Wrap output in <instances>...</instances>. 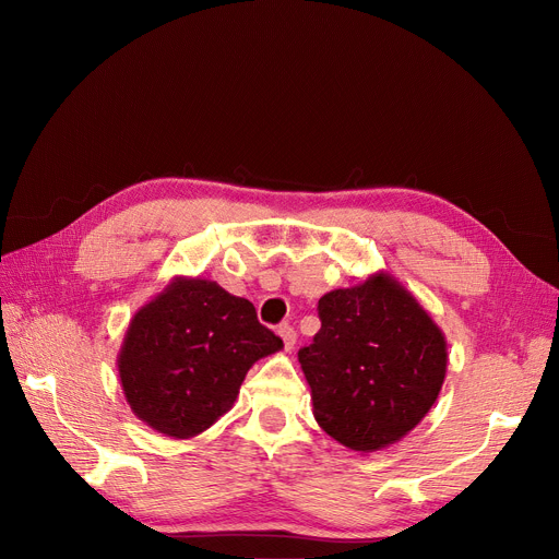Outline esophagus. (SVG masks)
Instances as JSON below:
<instances>
[{"instance_id": "1", "label": "esophagus", "mask_w": 559, "mask_h": 559, "mask_svg": "<svg viewBox=\"0 0 559 559\" xmlns=\"http://www.w3.org/2000/svg\"><path fill=\"white\" fill-rule=\"evenodd\" d=\"M278 335H281V340H283V344H285V350L295 348V342H297L295 329H292L289 324H281V326H278Z\"/></svg>"}]
</instances>
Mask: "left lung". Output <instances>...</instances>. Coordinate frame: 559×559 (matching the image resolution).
I'll list each match as a JSON object with an SVG mask.
<instances>
[{"instance_id": "1", "label": "left lung", "mask_w": 559, "mask_h": 559, "mask_svg": "<svg viewBox=\"0 0 559 559\" xmlns=\"http://www.w3.org/2000/svg\"><path fill=\"white\" fill-rule=\"evenodd\" d=\"M321 329L299 362L317 424L350 451L385 449L413 430L447 378V337L392 274L319 299Z\"/></svg>"}]
</instances>
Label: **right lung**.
Segmentation results:
<instances>
[{"mask_svg": "<svg viewBox=\"0 0 559 559\" xmlns=\"http://www.w3.org/2000/svg\"><path fill=\"white\" fill-rule=\"evenodd\" d=\"M281 348L251 301L209 278L174 276L133 314L117 371L140 421L190 439L226 415L247 371Z\"/></svg>", "mask_w": 559, "mask_h": 559, "instance_id": "add662e5", "label": "right lung"}]
</instances>
